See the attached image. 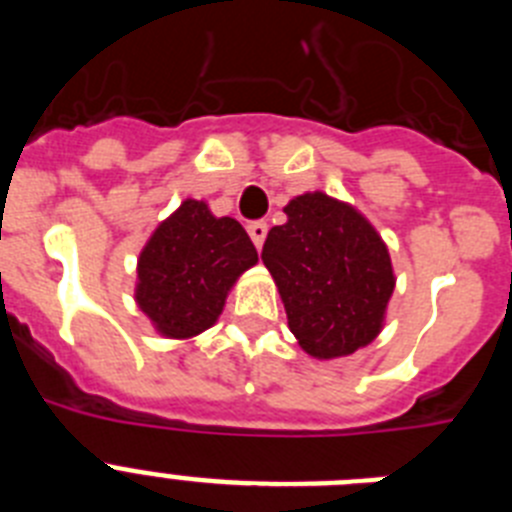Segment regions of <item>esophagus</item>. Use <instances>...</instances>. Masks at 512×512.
I'll use <instances>...</instances> for the list:
<instances>
[{
    "instance_id": "obj_1",
    "label": "esophagus",
    "mask_w": 512,
    "mask_h": 512,
    "mask_svg": "<svg viewBox=\"0 0 512 512\" xmlns=\"http://www.w3.org/2000/svg\"><path fill=\"white\" fill-rule=\"evenodd\" d=\"M266 233H269V225H266L264 220H256V223L248 225V235H251V241H253V246H256V248L264 246Z\"/></svg>"
}]
</instances>
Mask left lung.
<instances>
[{
	"mask_svg": "<svg viewBox=\"0 0 512 512\" xmlns=\"http://www.w3.org/2000/svg\"><path fill=\"white\" fill-rule=\"evenodd\" d=\"M287 223L266 235L261 261L289 330L315 359L354 354L377 338L395 289L387 246L354 207L323 192L295 197Z\"/></svg>",
	"mask_w": 512,
	"mask_h": 512,
	"instance_id": "1",
	"label": "left lung"
}]
</instances>
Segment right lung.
<instances>
[{
    "instance_id": "right-lung-1",
    "label": "right lung",
    "mask_w": 512,
    "mask_h": 512,
    "mask_svg": "<svg viewBox=\"0 0 512 512\" xmlns=\"http://www.w3.org/2000/svg\"><path fill=\"white\" fill-rule=\"evenodd\" d=\"M256 261V246L238 220L187 200L140 251L135 300L158 333L192 338L215 325L228 289Z\"/></svg>"
}]
</instances>
